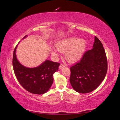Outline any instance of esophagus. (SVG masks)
I'll return each mask as SVG.
<instances>
[{
    "mask_svg": "<svg viewBox=\"0 0 120 120\" xmlns=\"http://www.w3.org/2000/svg\"><path fill=\"white\" fill-rule=\"evenodd\" d=\"M65 67V66H64V65L63 64H62L61 63V64L60 65V66H59V68L61 69H62V68H64Z\"/></svg>",
    "mask_w": 120,
    "mask_h": 120,
    "instance_id": "esophagus-1",
    "label": "esophagus"
}]
</instances>
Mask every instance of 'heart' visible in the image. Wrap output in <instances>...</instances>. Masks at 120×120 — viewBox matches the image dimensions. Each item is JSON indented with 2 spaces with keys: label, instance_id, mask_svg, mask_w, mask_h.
<instances>
[{
  "label": "heart",
  "instance_id": "heart-1",
  "mask_svg": "<svg viewBox=\"0 0 120 120\" xmlns=\"http://www.w3.org/2000/svg\"><path fill=\"white\" fill-rule=\"evenodd\" d=\"M86 46V42L83 39L75 37H69L60 41L56 44L57 49L60 52H64L66 60L70 63H74L79 60L84 53ZM52 54L57 55V52L53 51Z\"/></svg>",
  "mask_w": 120,
  "mask_h": 120
}]
</instances>
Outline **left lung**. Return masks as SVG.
Wrapping results in <instances>:
<instances>
[{
    "instance_id": "8db88e82",
    "label": "left lung",
    "mask_w": 120,
    "mask_h": 120,
    "mask_svg": "<svg viewBox=\"0 0 120 120\" xmlns=\"http://www.w3.org/2000/svg\"><path fill=\"white\" fill-rule=\"evenodd\" d=\"M70 70L71 84L78 93H90L101 84L107 73V60L103 44L96 36L93 48L85 52Z\"/></svg>"
}]
</instances>
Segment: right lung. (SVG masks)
I'll return each mask as SVG.
<instances>
[{"mask_svg": "<svg viewBox=\"0 0 120 120\" xmlns=\"http://www.w3.org/2000/svg\"><path fill=\"white\" fill-rule=\"evenodd\" d=\"M25 36L23 38L26 37ZM14 50L13 67L19 83L25 90L34 94H42L47 91L53 83V74L57 71L60 64L46 60L35 68H27L18 62Z\"/></svg>", "mask_w": 120, "mask_h": 120, "instance_id": "add662e5", "label": "right lung"}]
</instances>
